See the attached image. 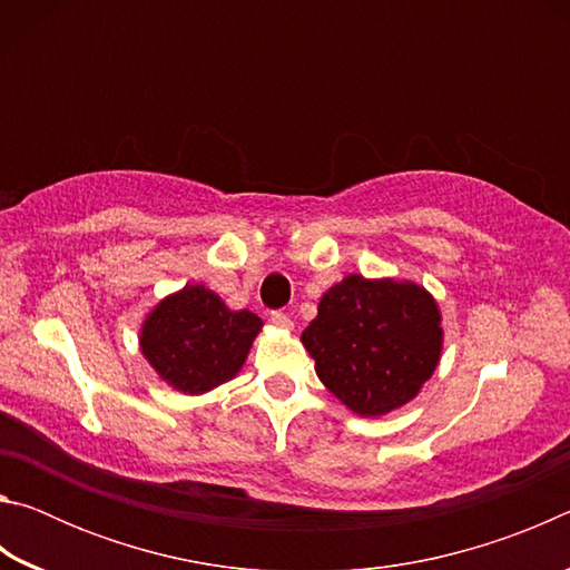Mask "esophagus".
<instances>
[{
	"label": "esophagus",
	"instance_id": "esophagus-1",
	"mask_svg": "<svg viewBox=\"0 0 570 570\" xmlns=\"http://www.w3.org/2000/svg\"><path fill=\"white\" fill-rule=\"evenodd\" d=\"M272 324L278 326V330H292V320H288V314L284 312H272Z\"/></svg>",
	"mask_w": 570,
	"mask_h": 570
}]
</instances>
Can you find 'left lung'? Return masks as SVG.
Here are the masks:
<instances>
[{
  "mask_svg": "<svg viewBox=\"0 0 570 570\" xmlns=\"http://www.w3.org/2000/svg\"><path fill=\"white\" fill-rule=\"evenodd\" d=\"M336 400L380 417L417 397L442 352L440 308L422 286L350 274L322 296L302 334Z\"/></svg>",
  "mask_w": 570,
  "mask_h": 570,
  "instance_id": "left-lung-1",
  "label": "left lung"
}]
</instances>
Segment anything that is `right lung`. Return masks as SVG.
Returning a JSON list of instances; mask_svg holds the SVG:
<instances>
[{
  "mask_svg": "<svg viewBox=\"0 0 570 570\" xmlns=\"http://www.w3.org/2000/svg\"><path fill=\"white\" fill-rule=\"evenodd\" d=\"M264 322L230 308L204 284H188L146 316L140 352L163 382L183 394H204L234 380Z\"/></svg>",
  "mask_w": 570,
  "mask_h": 570,
  "instance_id": "add662e5",
  "label": "right lung"
}]
</instances>
